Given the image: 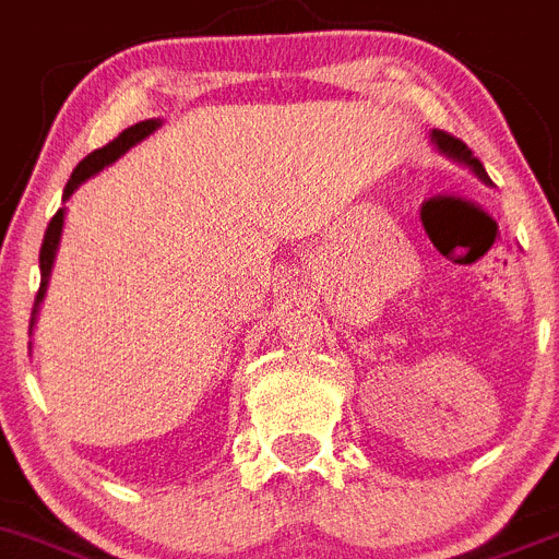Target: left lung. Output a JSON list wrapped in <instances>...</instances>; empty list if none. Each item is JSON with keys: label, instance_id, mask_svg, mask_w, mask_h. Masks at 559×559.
<instances>
[{"label": "left lung", "instance_id": "obj_1", "mask_svg": "<svg viewBox=\"0 0 559 559\" xmlns=\"http://www.w3.org/2000/svg\"><path fill=\"white\" fill-rule=\"evenodd\" d=\"M431 139H435V144L442 150V153L451 155V158H456V160H462V164H467V167L474 169V173L479 175V178L485 180V183H490V178H487L485 167H481V164H479V158H474V155H471V150L465 147V142H460L456 135L445 133V130H431Z\"/></svg>", "mask_w": 559, "mask_h": 559}]
</instances>
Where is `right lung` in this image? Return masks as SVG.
Masks as SVG:
<instances>
[{"mask_svg":"<svg viewBox=\"0 0 559 559\" xmlns=\"http://www.w3.org/2000/svg\"><path fill=\"white\" fill-rule=\"evenodd\" d=\"M158 119H144V122L133 124V128L122 130V133L114 139V142H108L105 147L94 150L92 155H85L83 160H80L78 167H74L72 178H69L67 189H63V200L72 198V192L78 189L83 180H88L92 175H97L99 169L108 167V164H114V160L119 158V155L124 153V150H130L133 144H139L142 139H147L150 133H153L155 128H158ZM60 230H63V209L55 211V217L49 219L47 225V234H44V245H41V255H38V261H41V286H38V295H35V304H33V317H29V331H33V323H35V311H38V304L44 300V292H47V284H49V273H52V261H55V250H58V242H60Z\"/></svg>","mask_w":559,"mask_h":559,"instance_id":"obj_1","label":"right lung"}]
</instances>
